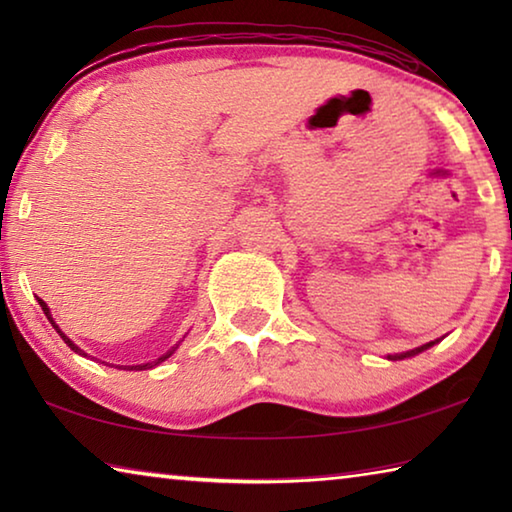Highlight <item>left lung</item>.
<instances>
[{
	"instance_id": "obj_1",
	"label": "left lung",
	"mask_w": 512,
	"mask_h": 512,
	"mask_svg": "<svg viewBox=\"0 0 512 512\" xmlns=\"http://www.w3.org/2000/svg\"><path fill=\"white\" fill-rule=\"evenodd\" d=\"M433 343H436V341H431V343H424V345H420V348H415V350H411V352H404V354H400V357H393V359H406V357H413V354H418V352H422V350L431 348Z\"/></svg>"
}]
</instances>
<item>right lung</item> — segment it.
<instances>
[{"label":"right lung","mask_w":512,"mask_h":512,"mask_svg":"<svg viewBox=\"0 0 512 512\" xmlns=\"http://www.w3.org/2000/svg\"><path fill=\"white\" fill-rule=\"evenodd\" d=\"M38 302H40V307H42V311H45V314H47V318L51 320V325H54V327H56V332H58L60 336H63V341H65V343L69 345V348H72L74 352H79V354H83V357H85V352H81V348H76V345H74L72 341H69V339H67V336H65L63 332H60V329H58V325L54 323V318H51V314H49V307L45 305V302H42L40 298H38ZM176 348H178V345H176ZM176 348H171V350H169L167 354H162V357H160L158 361H153V363H144V366H133L131 370H146V368H153V366H158V363H162L164 359H169V357H171V354H173V352H176Z\"/></svg>","instance_id":"add662e5"}]
</instances>
